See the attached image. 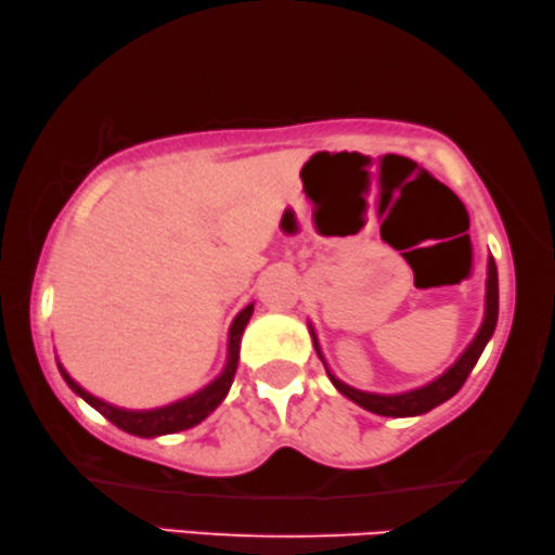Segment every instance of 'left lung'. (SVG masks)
Returning a JSON list of instances; mask_svg holds the SVG:
<instances>
[{
	"instance_id": "obj_1",
	"label": "left lung",
	"mask_w": 555,
	"mask_h": 555,
	"mask_svg": "<svg viewBox=\"0 0 555 555\" xmlns=\"http://www.w3.org/2000/svg\"><path fill=\"white\" fill-rule=\"evenodd\" d=\"M496 317H499L496 262H494V258H489V266H487V295H485V320H482V326H479L477 337L472 339L469 347L462 351V357L455 363H452V366L444 371L442 376L430 380L428 386L405 390V393H393V396L369 393V390H359V388H351V386L344 384V380H339L337 376H334L332 371H330V366H326V361L322 357V349H320V341H317V334H314L312 326H310V334H312L317 357L322 359L326 374H330L332 384L337 386L339 393H344V396L349 398V401H353V403L361 405V408H366V411L376 413V415L411 417V415L428 413V411H433L435 405L450 401V398L455 396L462 386H465V380L472 374V369H475V363L479 361V357H482L487 341L492 339L494 326H496Z\"/></svg>"
}]
</instances>
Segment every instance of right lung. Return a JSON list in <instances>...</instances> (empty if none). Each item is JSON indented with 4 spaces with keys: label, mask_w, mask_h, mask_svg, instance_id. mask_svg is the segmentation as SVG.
Wrapping results in <instances>:
<instances>
[{
    "label": "right lung",
    "mask_w": 555,
    "mask_h": 555,
    "mask_svg": "<svg viewBox=\"0 0 555 555\" xmlns=\"http://www.w3.org/2000/svg\"><path fill=\"white\" fill-rule=\"evenodd\" d=\"M250 314H253V302L245 307V310L235 314V320L229 330V359H225V369L221 371V376L214 378L206 388L196 390L194 396H186L177 403H169L162 408H152V411H125V408H117V405L100 401V398H95L93 393H88L86 388H80L76 380L68 376V371L63 369L61 363H59V371L73 393L83 398L88 405H93L98 413H103L107 421L117 425V428L125 433L138 435V438H157V435L189 430V428H194V425L202 423L208 413H214L218 403L223 401L225 393H229L233 376H235V369H238L241 337H243L245 324H248V320H250Z\"/></svg>",
    "instance_id": "add662e5"
}]
</instances>
